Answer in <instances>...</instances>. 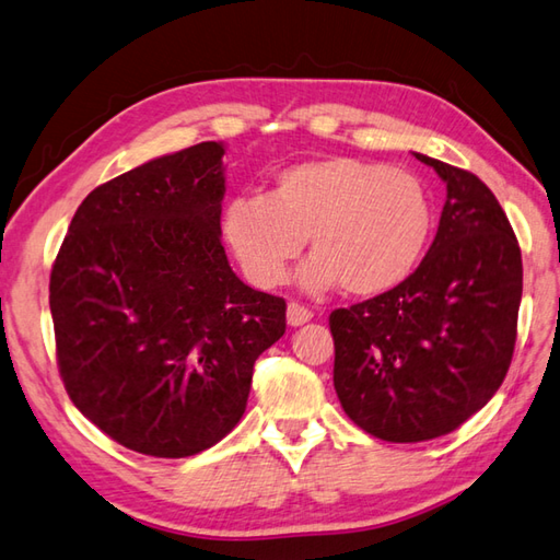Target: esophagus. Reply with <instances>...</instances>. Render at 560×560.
Segmentation results:
<instances>
[{
    "label": "esophagus",
    "instance_id": "obj_1",
    "mask_svg": "<svg viewBox=\"0 0 560 560\" xmlns=\"http://www.w3.org/2000/svg\"><path fill=\"white\" fill-rule=\"evenodd\" d=\"M312 318H314L312 308H306L304 304H296V302L288 304V323H290V326H304V323L312 320Z\"/></svg>",
    "mask_w": 560,
    "mask_h": 560
}]
</instances>
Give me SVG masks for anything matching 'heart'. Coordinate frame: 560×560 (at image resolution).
Returning a JSON list of instances; mask_svg holds the SVG:
<instances>
[{
	"label": "heart",
	"instance_id": "obj_1",
	"mask_svg": "<svg viewBox=\"0 0 560 560\" xmlns=\"http://www.w3.org/2000/svg\"><path fill=\"white\" fill-rule=\"evenodd\" d=\"M222 225L246 276L260 288L284 278L308 237L316 256L300 272L304 288L342 282L347 294L376 296L419 266L433 210L424 184L409 172L330 155L282 170L268 198H232Z\"/></svg>",
	"mask_w": 560,
	"mask_h": 560
}]
</instances>
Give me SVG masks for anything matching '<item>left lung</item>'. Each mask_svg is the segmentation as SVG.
I'll list each match as a JSON object with an SVG mask.
<instances>
[{"label": "left lung", "mask_w": 560, "mask_h": 560, "mask_svg": "<svg viewBox=\"0 0 560 560\" xmlns=\"http://www.w3.org/2000/svg\"><path fill=\"white\" fill-rule=\"evenodd\" d=\"M415 158L448 191L436 240L397 288L330 314L345 415L390 443L445 436L491 400L511 366L523 300L517 237L489 186Z\"/></svg>", "instance_id": "8db88e82"}]
</instances>
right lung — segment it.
Returning a JSON list of instances; mask_svg holds the SVG:
<instances>
[{
	"label": "right lung",
	"instance_id": "obj_1",
	"mask_svg": "<svg viewBox=\"0 0 560 560\" xmlns=\"http://www.w3.org/2000/svg\"><path fill=\"white\" fill-rule=\"evenodd\" d=\"M225 145L155 158L83 198L49 276L57 366L112 441L189 457L242 419L284 300L244 284L220 242Z\"/></svg>",
	"mask_w": 560,
	"mask_h": 560
}]
</instances>
